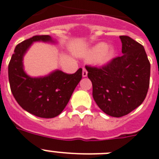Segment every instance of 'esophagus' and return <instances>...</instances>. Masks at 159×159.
<instances>
[{"label":"esophagus","mask_w":159,"mask_h":159,"mask_svg":"<svg viewBox=\"0 0 159 159\" xmlns=\"http://www.w3.org/2000/svg\"><path fill=\"white\" fill-rule=\"evenodd\" d=\"M83 77H86L88 75V71L85 68H83V73H82Z\"/></svg>","instance_id":"34e87169"}]
</instances>
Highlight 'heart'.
I'll list each match as a JSON object with an SVG mask.
<instances>
[{
    "mask_svg": "<svg viewBox=\"0 0 159 159\" xmlns=\"http://www.w3.org/2000/svg\"><path fill=\"white\" fill-rule=\"evenodd\" d=\"M115 54V49L112 45H106L105 43H99L89 50L88 57L96 59L99 64L108 63L113 59Z\"/></svg>",
    "mask_w": 159,
    "mask_h": 159,
    "instance_id": "b5f03b06",
    "label": "heart"
}]
</instances>
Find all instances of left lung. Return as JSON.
I'll list each match as a JSON object with an SVG mask.
<instances>
[{
    "label": "left lung",
    "mask_w": 159,
    "mask_h": 159,
    "mask_svg": "<svg viewBox=\"0 0 159 159\" xmlns=\"http://www.w3.org/2000/svg\"><path fill=\"white\" fill-rule=\"evenodd\" d=\"M119 38L124 54L100 68L85 66L97 105L106 115L117 118L141 105L150 77V63L144 47L127 35Z\"/></svg>",
    "instance_id": "8db88e82"
}]
</instances>
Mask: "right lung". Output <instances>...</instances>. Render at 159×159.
<instances>
[{
	"instance_id": "1",
	"label": "right lung",
	"mask_w": 159,
	"mask_h": 159,
	"mask_svg": "<svg viewBox=\"0 0 159 159\" xmlns=\"http://www.w3.org/2000/svg\"><path fill=\"white\" fill-rule=\"evenodd\" d=\"M55 43L50 35H35L18 44L10 59L8 74L10 89L18 105L37 117L51 119L62 112L82 79V69L66 74L56 70L48 75L31 77L24 71L23 57L34 42Z\"/></svg>"
}]
</instances>
